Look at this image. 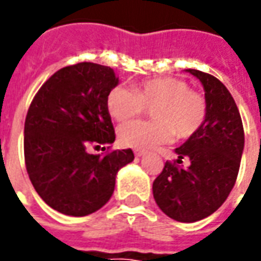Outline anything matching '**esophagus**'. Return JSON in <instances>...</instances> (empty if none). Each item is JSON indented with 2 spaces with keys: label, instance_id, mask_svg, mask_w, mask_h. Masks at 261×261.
<instances>
[{
  "label": "esophagus",
  "instance_id": "34e87169",
  "mask_svg": "<svg viewBox=\"0 0 261 261\" xmlns=\"http://www.w3.org/2000/svg\"><path fill=\"white\" fill-rule=\"evenodd\" d=\"M136 156L137 158H141V156H144V155H145V152H144V151H136Z\"/></svg>",
  "mask_w": 261,
  "mask_h": 261
}]
</instances>
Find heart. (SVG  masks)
Segmentation results:
<instances>
[{
  "label": "heart",
  "instance_id": "obj_1",
  "mask_svg": "<svg viewBox=\"0 0 261 261\" xmlns=\"http://www.w3.org/2000/svg\"><path fill=\"white\" fill-rule=\"evenodd\" d=\"M109 114L116 121H127L151 109L152 121L125 123L117 131L123 147L151 149L172 141L186 140L200 130L207 117V102L192 91L186 81L162 76L137 84L133 89L114 86L106 97Z\"/></svg>",
  "mask_w": 261,
  "mask_h": 261
}]
</instances>
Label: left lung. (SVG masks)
<instances>
[{"label": "left lung", "mask_w": 261, "mask_h": 261, "mask_svg": "<svg viewBox=\"0 0 261 261\" xmlns=\"http://www.w3.org/2000/svg\"><path fill=\"white\" fill-rule=\"evenodd\" d=\"M201 82L207 117L200 130L176 148V162H166L153 180L158 207L179 222H196L218 210L235 186L245 133L241 114L226 86L198 69H186ZM187 158V168L177 166Z\"/></svg>", "instance_id": "1"}]
</instances>
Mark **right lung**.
<instances>
[{
	"mask_svg": "<svg viewBox=\"0 0 261 261\" xmlns=\"http://www.w3.org/2000/svg\"><path fill=\"white\" fill-rule=\"evenodd\" d=\"M117 85L113 68L78 63L51 75L32 100L23 138L26 170L37 194L59 213L85 217L102 208L117 172L134 161L131 149L103 156L88 152L89 145L114 142L106 97Z\"/></svg>",
	"mask_w": 261,
	"mask_h": 261,
	"instance_id": "1",
	"label": "right lung"
}]
</instances>
